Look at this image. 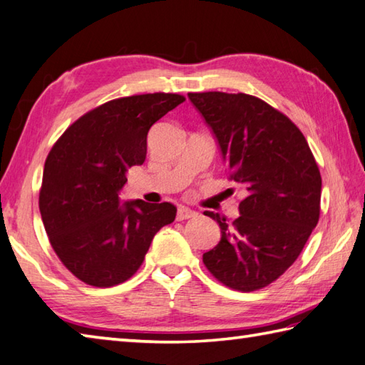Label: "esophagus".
Here are the masks:
<instances>
[{"instance_id":"1","label":"esophagus","mask_w":365,"mask_h":365,"mask_svg":"<svg viewBox=\"0 0 365 365\" xmlns=\"http://www.w3.org/2000/svg\"><path fill=\"white\" fill-rule=\"evenodd\" d=\"M197 212L190 210L187 206H180L178 207V212H176V219L178 220H185V219H190V217H195Z\"/></svg>"}]
</instances>
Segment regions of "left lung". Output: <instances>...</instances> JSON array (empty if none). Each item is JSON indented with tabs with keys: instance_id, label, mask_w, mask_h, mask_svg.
<instances>
[{
	"instance_id": "obj_1",
	"label": "left lung",
	"mask_w": 365,
	"mask_h": 365,
	"mask_svg": "<svg viewBox=\"0 0 365 365\" xmlns=\"http://www.w3.org/2000/svg\"><path fill=\"white\" fill-rule=\"evenodd\" d=\"M187 96L214 133L230 180L247 190L233 224L205 212L219 224L220 241L203 254V263L224 285L255 292L296 262L318 224V165L302 132L255 96Z\"/></svg>"
}]
</instances>
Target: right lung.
<instances>
[{
	"label": "right lung",
	"instance_id": "obj_1",
	"mask_svg": "<svg viewBox=\"0 0 365 365\" xmlns=\"http://www.w3.org/2000/svg\"><path fill=\"white\" fill-rule=\"evenodd\" d=\"M185 99L140 94L110 101L73 123L48 153L39 210L51 247L88 285L113 287L137 272L154 235L172 224V203L130 200L120 192L128 170L146 159L151 125Z\"/></svg>",
	"mask_w": 365,
	"mask_h": 365
}]
</instances>
